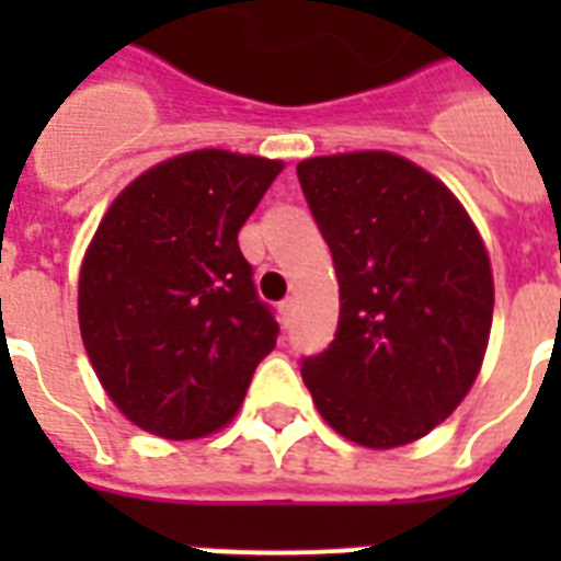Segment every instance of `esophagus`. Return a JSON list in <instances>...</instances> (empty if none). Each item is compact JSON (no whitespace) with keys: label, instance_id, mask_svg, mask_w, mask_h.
I'll return each mask as SVG.
<instances>
[{"label":"esophagus","instance_id":"esophagus-1","mask_svg":"<svg viewBox=\"0 0 561 561\" xmlns=\"http://www.w3.org/2000/svg\"><path fill=\"white\" fill-rule=\"evenodd\" d=\"M279 323H282V329H288V325L294 323V299H285V302H279Z\"/></svg>","mask_w":561,"mask_h":561}]
</instances>
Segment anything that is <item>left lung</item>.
<instances>
[{"label": "left lung", "mask_w": 561, "mask_h": 561, "mask_svg": "<svg viewBox=\"0 0 561 561\" xmlns=\"http://www.w3.org/2000/svg\"><path fill=\"white\" fill-rule=\"evenodd\" d=\"M297 174L341 285L337 334L302 360V381L352 443H416L483 367L495 308L486 244L451 188L399 153L311 157Z\"/></svg>", "instance_id": "obj_1"}]
</instances>
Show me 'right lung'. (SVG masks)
Here are the masks:
<instances>
[{
    "mask_svg": "<svg viewBox=\"0 0 561 561\" xmlns=\"http://www.w3.org/2000/svg\"><path fill=\"white\" fill-rule=\"evenodd\" d=\"M282 169L253 153L186 151L104 211L81 262L78 323L110 401L148 434H215L276 346L238 229Z\"/></svg>",
    "mask_w": 561,
    "mask_h": 561,
    "instance_id": "add662e5",
    "label": "right lung"
}]
</instances>
